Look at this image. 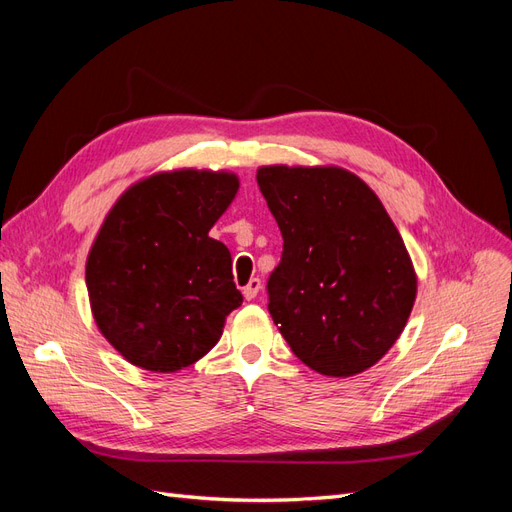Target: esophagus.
<instances>
[{"mask_svg":"<svg viewBox=\"0 0 512 512\" xmlns=\"http://www.w3.org/2000/svg\"><path fill=\"white\" fill-rule=\"evenodd\" d=\"M260 288H262V282L258 280V277H252V280L243 286V297H245L247 301L256 299V294L260 292Z\"/></svg>","mask_w":512,"mask_h":512,"instance_id":"1","label":"esophagus"}]
</instances>
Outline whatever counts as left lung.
<instances>
[{"instance_id":"1","label":"left lung","mask_w":512,"mask_h":512,"mask_svg":"<svg viewBox=\"0 0 512 512\" xmlns=\"http://www.w3.org/2000/svg\"><path fill=\"white\" fill-rule=\"evenodd\" d=\"M258 188L282 230L267 280L269 314L318 374L378 363L404 331L416 275L378 196L342 168H260Z\"/></svg>"}]
</instances>
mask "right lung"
<instances>
[{"label": "right lung", "mask_w": 512, "mask_h": 512, "mask_svg": "<svg viewBox=\"0 0 512 512\" xmlns=\"http://www.w3.org/2000/svg\"><path fill=\"white\" fill-rule=\"evenodd\" d=\"M235 175L175 170L136 183L108 213L87 258L91 312L132 365L177 371L205 356L243 303L232 258L211 226Z\"/></svg>", "instance_id": "obj_1"}]
</instances>
